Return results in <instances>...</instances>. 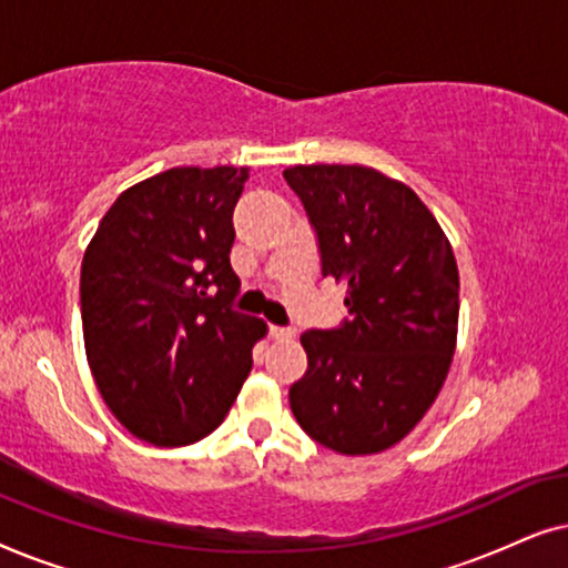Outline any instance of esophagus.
Masks as SVG:
<instances>
[{
  "instance_id": "obj_1",
  "label": "esophagus",
  "mask_w": 568,
  "mask_h": 568,
  "mask_svg": "<svg viewBox=\"0 0 568 568\" xmlns=\"http://www.w3.org/2000/svg\"><path fill=\"white\" fill-rule=\"evenodd\" d=\"M271 338H294V328H286V325H271L268 328Z\"/></svg>"
}]
</instances>
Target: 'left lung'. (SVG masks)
Here are the masks:
<instances>
[{
  "label": "left lung",
  "mask_w": 568,
  "mask_h": 568,
  "mask_svg": "<svg viewBox=\"0 0 568 568\" xmlns=\"http://www.w3.org/2000/svg\"><path fill=\"white\" fill-rule=\"evenodd\" d=\"M284 178L348 307L341 328L300 336L307 372L290 390L292 414L333 453H383L422 422L453 364V245L416 191L375 168L294 165Z\"/></svg>",
  "instance_id": "obj_1"
}]
</instances>
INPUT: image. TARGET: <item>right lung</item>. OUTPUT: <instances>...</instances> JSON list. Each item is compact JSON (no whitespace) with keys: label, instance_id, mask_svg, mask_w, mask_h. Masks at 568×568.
<instances>
[{"label":"right lung","instance_id":"add662e5","mask_svg":"<svg viewBox=\"0 0 568 568\" xmlns=\"http://www.w3.org/2000/svg\"><path fill=\"white\" fill-rule=\"evenodd\" d=\"M247 168H170L121 193L82 258L88 364L111 414L154 447L224 422L268 333L232 310V212Z\"/></svg>","mask_w":568,"mask_h":568}]
</instances>
